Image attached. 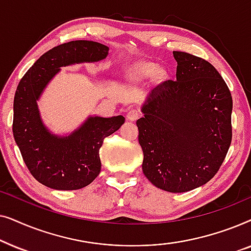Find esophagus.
<instances>
[{
  "label": "esophagus",
  "mask_w": 251,
  "mask_h": 251,
  "mask_svg": "<svg viewBox=\"0 0 251 251\" xmlns=\"http://www.w3.org/2000/svg\"><path fill=\"white\" fill-rule=\"evenodd\" d=\"M138 115H139V111L137 108H130L128 112H126V119L129 120V121H136L137 119H138Z\"/></svg>",
  "instance_id": "esophagus-1"
}]
</instances>
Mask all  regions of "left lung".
Segmentation results:
<instances>
[{"instance_id":"1","label":"left lung","mask_w":251,"mask_h":251,"mask_svg":"<svg viewBox=\"0 0 251 251\" xmlns=\"http://www.w3.org/2000/svg\"><path fill=\"white\" fill-rule=\"evenodd\" d=\"M176 80L150 92L137 120L143 173L153 185L183 193L217 174L232 142V96L207 60L174 51Z\"/></svg>"}]
</instances>
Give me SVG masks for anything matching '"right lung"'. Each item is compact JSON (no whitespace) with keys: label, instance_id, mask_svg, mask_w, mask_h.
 <instances>
[{"label":"right lung","instance_id":"obj_1","mask_svg":"<svg viewBox=\"0 0 251 251\" xmlns=\"http://www.w3.org/2000/svg\"><path fill=\"white\" fill-rule=\"evenodd\" d=\"M108 47L94 41H71L42 54L20 80L13 100V137L37 181L53 190L87 186L101 169L99 149L106 137L120 129L125 118L89 116L70 136L51 133L41 120L37 100L60 67L105 59Z\"/></svg>","mask_w":251,"mask_h":251}]
</instances>
